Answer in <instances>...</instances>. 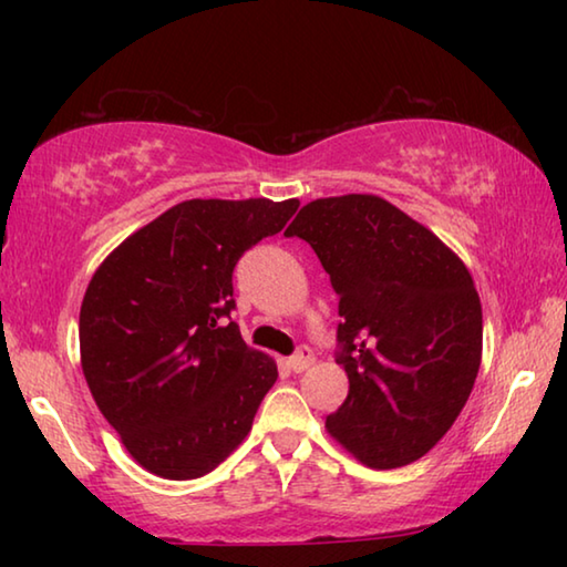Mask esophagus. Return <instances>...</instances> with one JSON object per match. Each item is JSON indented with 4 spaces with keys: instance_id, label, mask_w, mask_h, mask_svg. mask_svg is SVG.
I'll return each mask as SVG.
<instances>
[{
    "instance_id": "1",
    "label": "esophagus",
    "mask_w": 567,
    "mask_h": 567,
    "mask_svg": "<svg viewBox=\"0 0 567 567\" xmlns=\"http://www.w3.org/2000/svg\"><path fill=\"white\" fill-rule=\"evenodd\" d=\"M312 362H315L312 350L307 348V344H300V348H297V352L290 358V368H292L295 372H305L307 368H310Z\"/></svg>"
}]
</instances>
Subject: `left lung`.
I'll list each match as a JSON object with an SVG mask.
<instances>
[{"label": "left lung", "instance_id": "left-lung-1", "mask_svg": "<svg viewBox=\"0 0 567 567\" xmlns=\"http://www.w3.org/2000/svg\"><path fill=\"white\" fill-rule=\"evenodd\" d=\"M300 237L330 275L338 305L334 360L350 380L330 435L370 467H400L453 425L475 385L483 307L455 252L375 195L305 205Z\"/></svg>", "mask_w": 567, "mask_h": 567}]
</instances>
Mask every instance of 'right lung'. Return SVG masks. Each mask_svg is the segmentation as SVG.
<instances>
[{
  "mask_svg": "<svg viewBox=\"0 0 567 567\" xmlns=\"http://www.w3.org/2000/svg\"><path fill=\"white\" fill-rule=\"evenodd\" d=\"M300 203L187 199L124 239L80 310L92 398L137 463L167 480L203 477L243 443L277 380L247 348L233 272Z\"/></svg>",
  "mask_w": 567,
  "mask_h": 567,
  "instance_id": "obj_1",
  "label": "right lung"
}]
</instances>
